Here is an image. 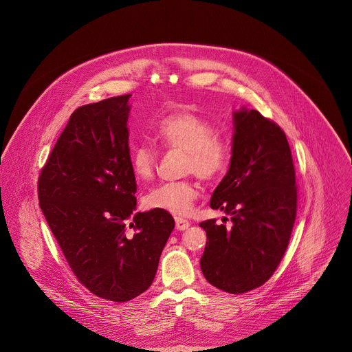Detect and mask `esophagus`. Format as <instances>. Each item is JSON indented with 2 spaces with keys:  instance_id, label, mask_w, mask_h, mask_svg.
Returning <instances> with one entry per match:
<instances>
[{
  "instance_id": "1",
  "label": "esophagus",
  "mask_w": 352,
  "mask_h": 352,
  "mask_svg": "<svg viewBox=\"0 0 352 352\" xmlns=\"http://www.w3.org/2000/svg\"><path fill=\"white\" fill-rule=\"evenodd\" d=\"M189 226H190V224H189L188 220H184V219H181V217H177V219H175V228H177L178 231L188 230Z\"/></svg>"
}]
</instances>
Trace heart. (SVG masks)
<instances>
[{"mask_svg":"<svg viewBox=\"0 0 352 352\" xmlns=\"http://www.w3.org/2000/svg\"><path fill=\"white\" fill-rule=\"evenodd\" d=\"M156 139L166 147L179 148L186 153L185 173H195L205 181L223 177L232 157V147L227 138L216 133L214 125L205 117L188 110L166 114L155 128ZM156 152L148 144L140 143L131 152V166L140 181L153 178L156 171ZM200 195L196 182L185 179L166 182L144 196V206L153 210L185 216L190 212Z\"/></svg>","mask_w":352,"mask_h":352,"instance_id":"heart-1","label":"heart"}]
</instances>
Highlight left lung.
<instances>
[{
  "label": "left lung",
  "instance_id": "1",
  "mask_svg": "<svg viewBox=\"0 0 352 352\" xmlns=\"http://www.w3.org/2000/svg\"><path fill=\"white\" fill-rule=\"evenodd\" d=\"M296 202L284 131L256 110L235 111L231 164L210 199L212 209L230 216L231 227L214 219L199 224L208 235L200 258L206 280L230 294L263 285L285 254Z\"/></svg>",
  "mask_w": 352,
  "mask_h": 352
}]
</instances>
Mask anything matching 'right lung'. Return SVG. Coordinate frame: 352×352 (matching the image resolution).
<instances>
[{
	"label": "right lung",
	"instance_id": "right-lung-1",
	"mask_svg": "<svg viewBox=\"0 0 352 352\" xmlns=\"http://www.w3.org/2000/svg\"><path fill=\"white\" fill-rule=\"evenodd\" d=\"M131 94L76 109L38 175V205L74 274L94 295L126 302L152 285L174 230L168 212L136 209Z\"/></svg>",
	"mask_w": 352,
	"mask_h": 352
}]
</instances>
